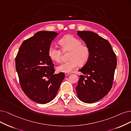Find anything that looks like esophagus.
Returning <instances> with one entry per match:
<instances>
[{
    "label": "esophagus",
    "instance_id": "esophagus-1",
    "mask_svg": "<svg viewBox=\"0 0 131 131\" xmlns=\"http://www.w3.org/2000/svg\"><path fill=\"white\" fill-rule=\"evenodd\" d=\"M71 73H65V75L66 76H67V75H70Z\"/></svg>",
    "mask_w": 131,
    "mask_h": 131
}]
</instances>
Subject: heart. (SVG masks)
<instances>
[{
	"label": "heart",
	"instance_id": "heart-1",
	"mask_svg": "<svg viewBox=\"0 0 131 131\" xmlns=\"http://www.w3.org/2000/svg\"><path fill=\"white\" fill-rule=\"evenodd\" d=\"M59 44L63 52H69V60L62 62L57 66L58 72L70 73L78 65L83 66L89 60L91 56L90 48L82 44V41L78 38L70 35H66L59 40ZM61 50L54 46H50L48 50V56L52 61L59 62L62 56Z\"/></svg>",
	"mask_w": 131,
	"mask_h": 131
}]
</instances>
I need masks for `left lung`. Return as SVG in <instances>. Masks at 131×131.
I'll list each match as a JSON object with an SVG mask.
<instances>
[{
	"instance_id": "1",
	"label": "left lung",
	"mask_w": 131,
	"mask_h": 131,
	"mask_svg": "<svg viewBox=\"0 0 131 131\" xmlns=\"http://www.w3.org/2000/svg\"><path fill=\"white\" fill-rule=\"evenodd\" d=\"M88 46L91 56L88 62L79 71L75 88L78 98L85 103H93L104 98L112 88L117 58L107 40L91 31L77 32Z\"/></svg>"
}]
</instances>
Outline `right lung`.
Instances as JSON below:
<instances>
[{
    "label": "right lung",
    "instance_id": "right-lung-1",
    "mask_svg": "<svg viewBox=\"0 0 131 131\" xmlns=\"http://www.w3.org/2000/svg\"><path fill=\"white\" fill-rule=\"evenodd\" d=\"M53 31H39L24 40L16 57V69L24 92L35 102L44 104L55 98L65 74H55L54 64L48 56Z\"/></svg>",
    "mask_w": 131,
    "mask_h": 131
}]
</instances>
